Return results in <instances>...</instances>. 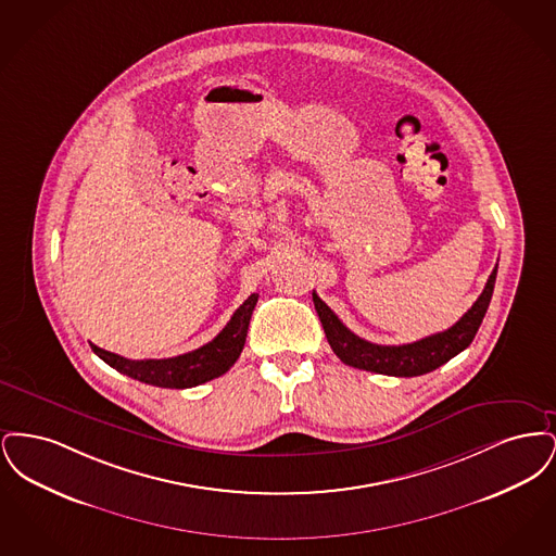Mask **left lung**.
Here are the masks:
<instances>
[{
  "label": "left lung",
  "mask_w": 556,
  "mask_h": 556,
  "mask_svg": "<svg viewBox=\"0 0 556 556\" xmlns=\"http://www.w3.org/2000/svg\"><path fill=\"white\" fill-rule=\"evenodd\" d=\"M496 273H498V265L494 266L476 304L450 329L442 333H433V336L424 338L419 342H413V344H370L367 340L358 338L356 333H352L315 291H313V302H315L320 325L325 329L327 342L342 363L354 367V369L370 370V372H379V375L417 377V375H425L429 370L442 367L444 363H448L450 358H454L458 352H463L467 345L473 342L477 329L485 317V311H488L492 293H494Z\"/></svg>",
  "instance_id": "1"
}]
</instances>
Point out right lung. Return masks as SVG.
I'll return each instance as SVG.
<instances>
[{"mask_svg":"<svg viewBox=\"0 0 556 556\" xmlns=\"http://www.w3.org/2000/svg\"><path fill=\"white\" fill-rule=\"evenodd\" d=\"M256 302H258V293H252L212 342L181 356L160 358V361L156 358L131 361L114 352L102 350L96 344H91V350L112 369L129 375L141 383H150L156 388H175V390L193 388L211 381L214 377H220L223 372H227L236 365L245 344L248 325Z\"/></svg>","mask_w":556,"mask_h":556,"instance_id":"add662e5","label":"right lung"}]
</instances>
